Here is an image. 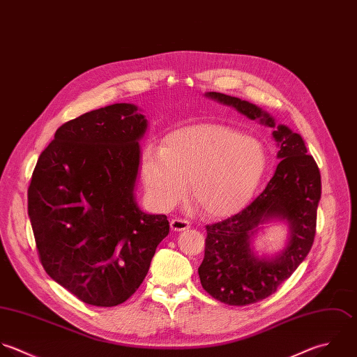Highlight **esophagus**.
<instances>
[{"mask_svg":"<svg viewBox=\"0 0 357 357\" xmlns=\"http://www.w3.org/2000/svg\"><path fill=\"white\" fill-rule=\"evenodd\" d=\"M190 228V222L182 218H175L171 221V229L175 232H181V231H186Z\"/></svg>","mask_w":357,"mask_h":357,"instance_id":"obj_1","label":"esophagus"}]
</instances>
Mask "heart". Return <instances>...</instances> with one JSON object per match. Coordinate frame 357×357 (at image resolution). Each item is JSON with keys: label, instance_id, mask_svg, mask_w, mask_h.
I'll return each mask as SVG.
<instances>
[{"label": "heart", "instance_id": "1", "mask_svg": "<svg viewBox=\"0 0 357 357\" xmlns=\"http://www.w3.org/2000/svg\"><path fill=\"white\" fill-rule=\"evenodd\" d=\"M268 165L264 143L241 130L214 123L185 126L164 139L162 150L149 147L142 178L151 203L168 211L188 193L211 217L242 210Z\"/></svg>", "mask_w": 357, "mask_h": 357}]
</instances>
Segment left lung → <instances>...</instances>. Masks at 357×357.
<instances>
[{
	"mask_svg": "<svg viewBox=\"0 0 357 357\" xmlns=\"http://www.w3.org/2000/svg\"><path fill=\"white\" fill-rule=\"evenodd\" d=\"M206 96L274 128L273 137L280 147L281 161L261 195L241 213L206 227L204 259L199 267L203 289L225 305L246 306L277 292L309 255L316 235L321 176L299 133L285 125L277 126L270 114L249 101L217 91ZM271 219L287 221L289 245L275 258H259L250 239L259 225Z\"/></svg>",
	"mask_w": 357,
	"mask_h": 357,
	"instance_id": "obj_1",
	"label": "left lung"
}]
</instances>
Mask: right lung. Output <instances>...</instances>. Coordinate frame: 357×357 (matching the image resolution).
I'll return each instance as SVG.
<instances>
[{
    "label": "right lung",
    "mask_w": 357,
    "mask_h": 357,
    "mask_svg": "<svg viewBox=\"0 0 357 357\" xmlns=\"http://www.w3.org/2000/svg\"><path fill=\"white\" fill-rule=\"evenodd\" d=\"M147 119L135 104L86 112L40 154L27 213L45 273L79 301L112 307L146 278L167 215L146 214L133 189Z\"/></svg>",
    "instance_id": "right-lung-1"
}]
</instances>
